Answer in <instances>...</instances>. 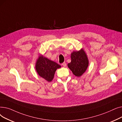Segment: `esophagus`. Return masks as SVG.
I'll return each mask as SVG.
<instances>
[{
  "label": "esophagus",
  "mask_w": 122,
  "mask_h": 122,
  "mask_svg": "<svg viewBox=\"0 0 122 122\" xmlns=\"http://www.w3.org/2000/svg\"><path fill=\"white\" fill-rule=\"evenodd\" d=\"M62 65L63 67H65V66H66V64L65 62H64V63H63L62 64Z\"/></svg>",
  "instance_id": "34e87169"
}]
</instances>
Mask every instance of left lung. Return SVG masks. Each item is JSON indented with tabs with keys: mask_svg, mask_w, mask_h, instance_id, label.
Returning <instances> with one entry per match:
<instances>
[{
	"mask_svg": "<svg viewBox=\"0 0 122 122\" xmlns=\"http://www.w3.org/2000/svg\"><path fill=\"white\" fill-rule=\"evenodd\" d=\"M71 62L68 64V68L76 76L80 77L86 71L89 65L87 56L83 48L74 51L71 54Z\"/></svg>",
	"mask_w": 122,
	"mask_h": 122,
	"instance_id": "8db88e82",
	"label": "left lung"
}]
</instances>
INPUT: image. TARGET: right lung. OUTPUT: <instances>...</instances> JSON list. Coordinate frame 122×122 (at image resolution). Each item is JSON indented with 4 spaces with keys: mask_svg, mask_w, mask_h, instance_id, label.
Here are the masks:
<instances>
[{
    "mask_svg": "<svg viewBox=\"0 0 122 122\" xmlns=\"http://www.w3.org/2000/svg\"><path fill=\"white\" fill-rule=\"evenodd\" d=\"M60 68V65L41 54L38 56L35 65L38 75L48 82L52 81L56 70Z\"/></svg>",
    "mask_w": 122,
    "mask_h": 122,
    "instance_id": "add662e5",
    "label": "right lung"
}]
</instances>
